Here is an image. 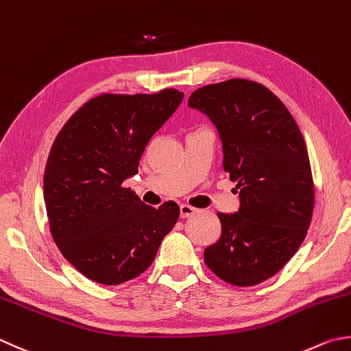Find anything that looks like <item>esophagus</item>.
<instances>
[{"label":"esophagus","mask_w":351,"mask_h":351,"mask_svg":"<svg viewBox=\"0 0 351 351\" xmlns=\"http://www.w3.org/2000/svg\"><path fill=\"white\" fill-rule=\"evenodd\" d=\"M197 213H198V209H195L193 206H188V204H182L180 206V217L182 218H189V217L195 215Z\"/></svg>","instance_id":"34e87169"}]
</instances>
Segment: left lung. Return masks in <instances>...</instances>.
Instances as JSON below:
<instances>
[{
    "mask_svg": "<svg viewBox=\"0 0 351 351\" xmlns=\"http://www.w3.org/2000/svg\"><path fill=\"white\" fill-rule=\"evenodd\" d=\"M188 107L217 128L240 200L237 213H218L221 237L204 263L229 284L255 286L280 272L307 234L315 193L306 143L280 99L247 79L198 88Z\"/></svg>",
    "mask_w": 351,
    "mask_h": 351,
    "instance_id": "left-lung-1",
    "label": "left lung"
}]
</instances>
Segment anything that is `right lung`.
I'll return each mask as SVG.
<instances>
[{
    "label": "right lung",
    "mask_w": 351,
    "mask_h": 351,
    "mask_svg": "<svg viewBox=\"0 0 351 351\" xmlns=\"http://www.w3.org/2000/svg\"><path fill=\"white\" fill-rule=\"evenodd\" d=\"M184 95H101L70 117L50 149L44 202L65 260L88 280L117 286L154 261L180 214L174 202L153 208L122 186L138 173L153 136Z\"/></svg>",
    "instance_id": "right-lung-1"
}]
</instances>
